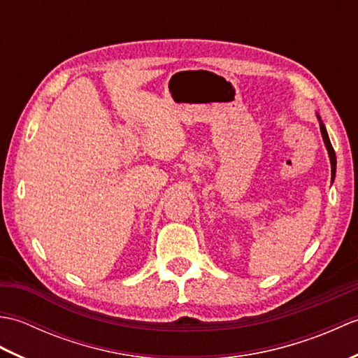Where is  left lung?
I'll return each instance as SVG.
<instances>
[{"mask_svg":"<svg viewBox=\"0 0 358 358\" xmlns=\"http://www.w3.org/2000/svg\"><path fill=\"white\" fill-rule=\"evenodd\" d=\"M318 120H320V117H318ZM320 131H322V135H323V141L326 144V148H328V152H329V158H331V167H332V178L336 177V166H337V158H336V152H334V148L332 144L329 141V136H328V132H326V127L323 124V121L320 120Z\"/></svg>","mask_w":358,"mask_h":358,"instance_id":"1","label":"left lung"}]
</instances>
